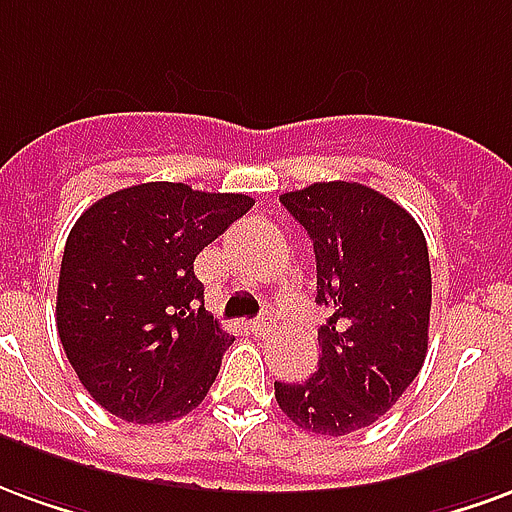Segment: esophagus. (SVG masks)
Returning a JSON list of instances; mask_svg holds the SVG:
<instances>
[{"instance_id":"obj_1","label":"esophagus","mask_w":512,"mask_h":512,"mask_svg":"<svg viewBox=\"0 0 512 512\" xmlns=\"http://www.w3.org/2000/svg\"><path fill=\"white\" fill-rule=\"evenodd\" d=\"M251 330L253 333H267V330H270V319H264V316H261V319H253L251 322Z\"/></svg>"}]
</instances>
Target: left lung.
<instances>
[{
  "mask_svg": "<svg viewBox=\"0 0 512 512\" xmlns=\"http://www.w3.org/2000/svg\"><path fill=\"white\" fill-rule=\"evenodd\" d=\"M281 204L316 253L319 371L275 382V401L302 431L346 436L376 423L420 374L431 319V264L409 212L360 182H313Z\"/></svg>",
  "mask_w": 512,
  "mask_h": 512,
  "instance_id": "1",
  "label": "left lung"
}]
</instances>
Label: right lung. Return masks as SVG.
<instances>
[{"label": "right lung", "mask_w": 512, "mask_h": 512, "mask_svg": "<svg viewBox=\"0 0 512 512\" xmlns=\"http://www.w3.org/2000/svg\"><path fill=\"white\" fill-rule=\"evenodd\" d=\"M251 207L245 193L144 182L76 220L59 270L57 330L106 412L169 423L210 393L234 338L204 311L193 261Z\"/></svg>", "instance_id": "right-lung-1"}]
</instances>
